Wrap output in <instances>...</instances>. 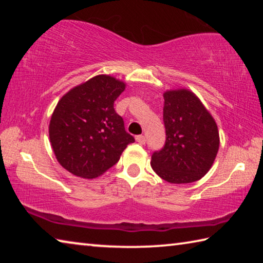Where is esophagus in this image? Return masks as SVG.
Returning <instances> with one entry per match:
<instances>
[{"mask_svg": "<svg viewBox=\"0 0 263 263\" xmlns=\"http://www.w3.org/2000/svg\"><path fill=\"white\" fill-rule=\"evenodd\" d=\"M136 140H137L138 142H139V144H145V142H146V138H145V136L139 135V136L136 137Z\"/></svg>", "mask_w": 263, "mask_h": 263, "instance_id": "34e87169", "label": "esophagus"}]
</instances>
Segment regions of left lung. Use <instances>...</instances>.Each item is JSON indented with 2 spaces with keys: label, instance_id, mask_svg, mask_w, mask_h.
I'll return each instance as SVG.
<instances>
[{
  "label": "left lung",
  "instance_id": "8db88e82",
  "mask_svg": "<svg viewBox=\"0 0 263 263\" xmlns=\"http://www.w3.org/2000/svg\"><path fill=\"white\" fill-rule=\"evenodd\" d=\"M166 142L152 154L153 171L169 183H191L210 171L219 148L217 124L188 89L163 94Z\"/></svg>",
  "mask_w": 263,
  "mask_h": 263
}]
</instances>
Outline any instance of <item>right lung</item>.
<instances>
[{
	"label": "right lung",
	"instance_id": "obj_1",
	"mask_svg": "<svg viewBox=\"0 0 263 263\" xmlns=\"http://www.w3.org/2000/svg\"><path fill=\"white\" fill-rule=\"evenodd\" d=\"M124 89L119 80L97 75L58 102L48 135L58 162L73 175L95 179L117 163L135 141L114 109Z\"/></svg>",
	"mask_w": 263,
	"mask_h": 263
}]
</instances>
